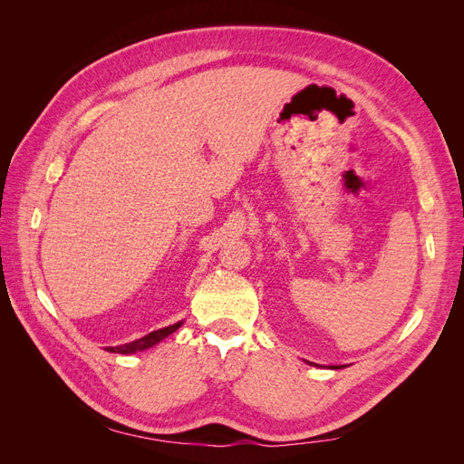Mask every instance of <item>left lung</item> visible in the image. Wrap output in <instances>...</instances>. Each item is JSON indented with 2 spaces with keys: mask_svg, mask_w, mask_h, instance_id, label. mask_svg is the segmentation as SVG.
<instances>
[{
  "mask_svg": "<svg viewBox=\"0 0 464 464\" xmlns=\"http://www.w3.org/2000/svg\"><path fill=\"white\" fill-rule=\"evenodd\" d=\"M312 366H314V363H312ZM339 368H344V366H336V368H334V370H339Z\"/></svg>",
  "mask_w": 464,
  "mask_h": 464,
  "instance_id": "8db88e82",
  "label": "left lung"
}]
</instances>
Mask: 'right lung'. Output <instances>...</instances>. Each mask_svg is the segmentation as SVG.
Wrapping results in <instances>:
<instances>
[{
	"label": "right lung",
	"instance_id": "obj_1",
	"mask_svg": "<svg viewBox=\"0 0 464 464\" xmlns=\"http://www.w3.org/2000/svg\"><path fill=\"white\" fill-rule=\"evenodd\" d=\"M181 323H184V321H178V323H174V325H168L164 329L152 331V333L141 336V339H137V341L118 344V346H108L106 350H110V353H118V354H133V353H137V350H145V348H150L154 344H159L160 341L166 339L168 334H172L178 327H181Z\"/></svg>",
	"mask_w": 464,
	"mask_h": 464
}]
</instances>
